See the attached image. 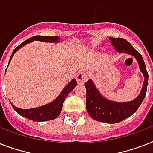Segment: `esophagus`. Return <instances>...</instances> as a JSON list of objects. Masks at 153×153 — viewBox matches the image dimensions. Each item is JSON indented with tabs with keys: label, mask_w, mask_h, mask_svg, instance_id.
Returning <instances> with one entry per match:
<instances>
[{
	"label": "esophagus",
	"mask_w": 153,
	"mask_h": 153,
	"mask_svg": "<svg viewBox=\"0 0 153 153\" xmlns=\"http://www.w3.org/2000/svg\"><path fill=\"white\" fill-rule=\"evenodd\" d=\"M76 79L77 82H78V83L82 84L83 83V82H85L88 79V76H87V74H86L85 72L81 71L77 74Z\"/></svg>",
	"instance_id": "34e87169"
}]
</instances>
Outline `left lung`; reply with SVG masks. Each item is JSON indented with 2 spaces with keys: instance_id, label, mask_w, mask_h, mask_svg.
<instances>
[{
  "instance_id": "8db88e82",
  "label": "left lung",
  "mask_w": 153,
  "mask_h": 153,
  "mask_svg": "<svg viewBox=\"0 0 153 153\" xmlns=\"http://www.w3.org/2000/svg\"><path fill=\"white\" fill-rule=\"evenodd\" d=\"M109 41L119 53L132 55L137 61L140 71L145 77L142 88L136 98L130 102H117L109 100L102 96L91 79L85 82L86 89V110L93 119L101 122L114 124L123 121L135 113L142 103L147 91L148 74L142 56L127 40L122 38L109 37Z\"/></svg>"
}]
</instances>
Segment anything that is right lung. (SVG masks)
<instances>
[{
	"label": "right lung",
	"instance_id": "1",
	"mask_svg": "<svg viewBox=\"0 0 153 153\" xmlns=\"http://www.w3.org/2000/svg\"><path fill=\"white\" fill-rule=\"evenodd\" d=\"M41 41V42H45V43H58L60 41V38L58 36H35L31 38H29L27 40H25L20 44L18 47H16L12 54L9 59L10 62L12 58L14 55L16 51L20 48H21L22 47H24L26 44H29L31 42L35 41ZM7 70V68H6ZM76 79H73L69 83L67 84V86H65L64 89L62 90V92L59 94V95L58 96L57 98H55V100L52 101L51 102L48 103V104L44 105L42 106L36 107V108H32V109H20L18 107H16L13 104L11 103L12 106L16 111L17 112L18 114H20V116L24 117L25 118L30 119L32 120L33 121H50V120H53L55 119L61 113L62 108V104L64 102L65 98L70 92H71L72 90L77 86Z\"/></svg>",
	"mask_w": 153,
	"mask_h": 153
}]
</instances>
